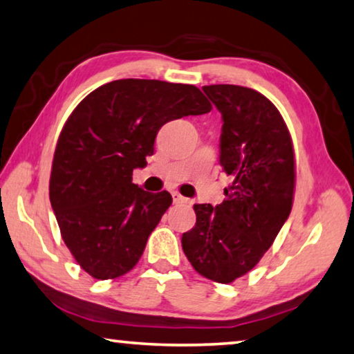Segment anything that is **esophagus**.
I'll return each instance as SVG.
<instances>
[{"instance_id": "esophagus-1", "label": "esophagus", "mask_w": 354, "mask_h": 354, "mask_svg": "<svg viewBox=\"0 0 354 354\" xmlns=\"http://www.w3.org/2000/svg\"><path fill=\"white\" fill-rule=\"evenodd\" d=\"M172 201L176 204H189V199L183 198V196L177 192H172Z\"/></svg>"}]
</instances>
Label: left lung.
Returning a JSON list of instances; mask_svg holds the SVG:
<instances>
[{
	"instance_id": "1",
	"label": "left lung",
	"mask_w": 354,
	"mask_h": 354,
	"mask_svg": "<svg viewBox=\"0 0 354 354\" xmlns=\"http://www.w3.org/2000/svg\"><path fill=\"white\" fill-rule=\"evenodd\" d=\"M221 113L220 165L232 182L220 205L194 204L182 248L196 272L231 283L259 263L290 216L295 151L280 112L247 86L205 85Z\"/></svg>"
}]
</instances>
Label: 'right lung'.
Listing matches in <instances>:
<instances>
[{
  "mask_svg": "<svg viewBox=\"0 0 354 354\" xmlns=\"http://www.w3.org/2000/svg\"><path fill=\"white\" fill-rule=\"evenodd\" d=\"M194 85L120 79L100 86L71 113L53 155L50 204L62 237L93 279L131 270L172 204L167 192L133 183L162 124L210 112Z\"/></svg>",
  "mask_w": 354,
  "mask_h": 354,
  "instance_id": "right-lung-1",
  "label": "right lung"
}]
</instances>
